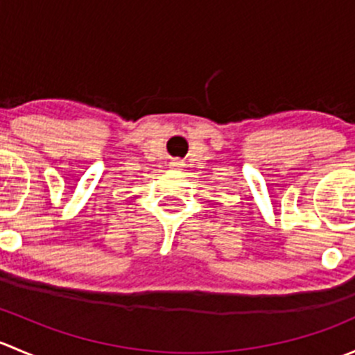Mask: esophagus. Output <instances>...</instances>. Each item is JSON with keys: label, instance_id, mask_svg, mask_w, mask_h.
<instances>
[{"label": "esophagus", "instance_id": "obj_1", "mask_svg": "<svg viewBox=\"0 0 355 355\" xmlns=\"http://www.w3.org/2000/svg\"><path fill=\"white\" fill-rule=\"evenodd\" d=\"M182 166H184V164H182V161H173V168H182Z\"/></svg>", "mask_w": 355, "mask_h": 355}]
</instances>
